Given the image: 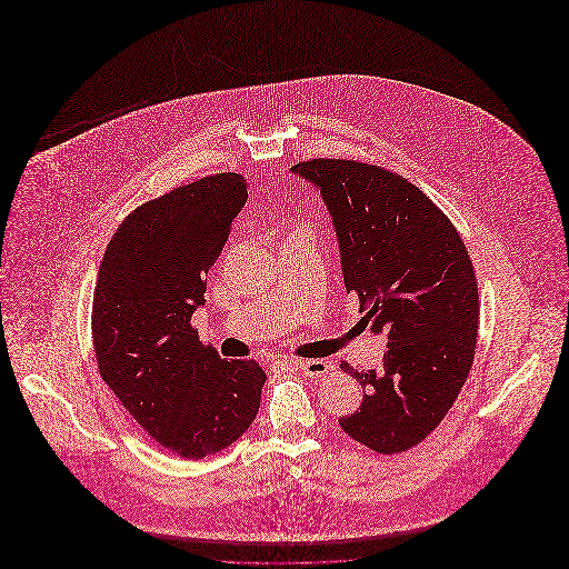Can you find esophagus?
I'll return each instance as SVG.
<instances>
[{"label":"esophagus","instance_id":"esophagus-1","mask_svg":"<svg viewBox=\"0 0 569 569\" xmlns=\"http://www.w3.org/2000/svg\"><path fill=\"white\" fill-rule=\"evenodd\" d=\"M297 367L300 369V373L307 376V378H322L326 373H330V369H332V365L328 360H318V358L302 360V362H298Z\"/></svg>","mask_w":569,"mask_h":569}]
</instances>
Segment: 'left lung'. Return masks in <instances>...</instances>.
Returning a JSON list of instances; mask_svg holds the SVG:
<instances>
[{"label": "left lung", "instance_id": "obj_1", "mask_svg": "<svg viewBox=\"0 0 569 569\" xmlns=\"http://www.w3.org/2000/svg\"><path fill=\"white\" fill-rule=\"evenodd\" d=\"M292 170L320 188L362 322L388 332L378 371L341 362L365 399L339 425L378 455L406 452L446 418L473 365L480 297L469 251L433 200L390 168L313 158Z\"/></svg>", "mask_w": 569, "mask_h": 569}]
</instances>
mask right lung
<instances>
[{"mask_svg": "<svg viewBox=\"0 0 569 569\" xmlns=\"http://www.w3.org/2000/svg\"><path fill=\"white\" fill-rule=\"evenodd\" d=\"M244 200L237 172L153 198L119 223L98 271L91 337L100 376L147 435L183 459L234 443L267 381L256 360L219 358L191 326Z\"/></svg>", "mask_w": 569, "mask_h": 569, "instance_id": "obj_1", "label": "right lung"}]
</instances>
